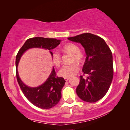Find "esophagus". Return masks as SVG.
<instances>
[{
    "mask_svg": "<svg viewBox=\"0 0 130 130\" xmlns=\"http://www.w3.org/2000/svg\"><path fill=\"white\" fill-rule=\"evenodd\" d=\"M69 79H70V78L69 77H66V78H64V79H65V80L66 81V82H67L69 80Z\"/></svg>",
    "mask_w": 130,
    "mask_h": 130,
    "instance_id": "obj_1",
    "label": "esophagus"
}]
</instances>
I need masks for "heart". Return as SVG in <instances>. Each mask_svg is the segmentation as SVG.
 <instances>
[{
	"instance_id": "obj_1",
	"label": "heart",
	"mask_w": 130,
	"mask_h": 130,
	"mask_svg": "<svg viewBox=\"0 0 130 130\" xmlns=\"http://www.w3.org/2000/svg\"><path fill=\"white\" fill-rule=\"evenodd\" d=\"M64 50L67 52L73 54V61H80L82 59V54L79 51L77 45L73 43H69L64 46ZM53 63L56 66L58 67L61 63V57L57 51H53L52 53ZM79 70V66L77 64L73 63L70 64H65L62 66L58 71V75L63 77H70L77 74Z\"/></svg>"
}]
</instances>
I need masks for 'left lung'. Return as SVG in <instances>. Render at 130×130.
Instances as JSON below:
<instances>
[{
    "instance_id": "left-lung-1",
    "label": "left lung",
    "mask_w": 130,
    "mask_h": 130,
    "mask_svg": "<svg viewBox=\"0 0 130 130\" xmlns=\"http://www.w3.org/2000/svg\"><path fill=\"white\" fill-rule=\"evenodd\" d=\"M68 40L80 43L85 48L86 60L82 71L89 74L80 76L76 93L82 100L95 102L107 93L113 75L112 54L104 39L90 33L70 37Z\"/></svg>"
}]
</instances>
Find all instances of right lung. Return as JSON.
I'll use <instances>...</instances> for the list:
<instances>
[{
    "instance_id": "1",
    "label": "right lung",
    "mask_w": 130,
    "mask_h": 130,
    "mask_svg": "<svg viewBox=\"0 0 130 130\" xmlns=\"http://www.w3.org/2000/svg\"><path fill=\"white\" fill-rule=\"evenodd\" d=\"M60 40L35 37L28 39L18 53L16 57L17 79L23 93L34 105L41 109H50L56 106L61 98V89L65 84L63 77H56L54 67L50 74L44 83L37 87H31L26 85L19 76L18 66L22 55L31 48H42L49 51L52 56L51 50L59 45Z\"/></svg>"
}]
</instances>
